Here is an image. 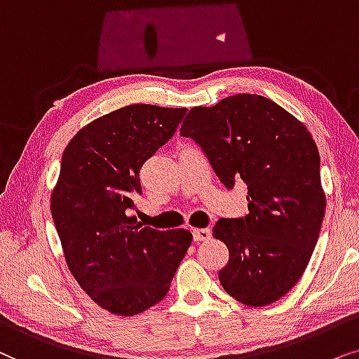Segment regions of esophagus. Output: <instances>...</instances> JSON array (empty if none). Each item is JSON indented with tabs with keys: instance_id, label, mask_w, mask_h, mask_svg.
Segmentation results:
<instances>
[{
	"instance_id": "obj_1",
	"label": "esophagus",
	"mask_w": 359,
	"mask_h": 359,
	"mask_svg": "<svg viewBox=\"0 0 359 359\" xmlns=\"http://www.w3.org/2000/svg\"><path fill=\"white\" fill-rule=\"evenodd\" d=\"M212 238V231L207 228H195L194 229V240L195 241H208Z\"/></svg>"
}]
</instances>
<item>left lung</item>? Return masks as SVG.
Listing matches in <instances>:
<instances>
[{
	"instance_id": "8db88e82",
	"label": "left lung",
	"mask_w": 359,
	"mask_h": 359,
	"mask_svg": "<svg viewBox=\"0 0 359 359\" xmlns=\"http://www.w3.org/2000/svg\"><path fill=\"white\" fill-rule=\"evenodd\" d=\"M180 135L202 146L228 189L236 179L248 185L250 213L213 228L229 251L219 284L251 307L284 297L309 266L327 207L307 126L269 98L240 93L194 107Z\"/></svg>"
}]
</instances>
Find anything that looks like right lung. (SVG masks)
<instances>
[{"mask_svg":"<svg viewBox=\"0 0 359 359\" xmlns=\"http://www.w3.org/2000/svg\"><path fill=\"white\" fill-rule=\"evenodd\" d=\"M185 113L128 104L85 124L62 156L50 213L65 262L90 299L114 315L161 302L192 243L189 229L157 231L128 215L141 194L140 169Z\"/></svg>","mask_w":359,"mask_h":359,"instance_id":"1","label":"right lung"}]
</instances>
